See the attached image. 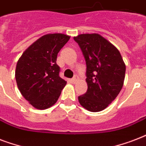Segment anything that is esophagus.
<instances>
[{
  "mask_svg": "<svg viewBox=\"0 0 146 146\" xmlns=\"http://www.w3.org/2000/svg\"><path fill=\"white\" fill-rule=\"evenodd\" d=\"M70 81L73 82V83H75V82L77 81V76H74V77L70 80Z\"/></svg>",
  "mask_w": 146,
  "mask_h": 146,
  "instance_id": "esophagus-1",
  "label": "esophagus"
}]
</instances>
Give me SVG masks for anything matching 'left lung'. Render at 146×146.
<instances>
[{"mask_svg":"<svg viewBox=\"0 0 146 146\" xmlns=\"http://www.w3.org/2000/svg\"><path fill=\"white\" fill-rule=\"evenodd\" d=\"M86 63L87 92L78 97L80 104L92 112L105 109L120 93L126 65L118 49L97 33L73 38Z\"/></svg>","mask_w":146,"mask_h":146,"instance_id":"left-lung-1","label":"left lung"}]
</instances>
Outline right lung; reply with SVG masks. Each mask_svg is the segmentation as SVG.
<instances>
[{
	"label": "right lung",
	"instance_id": "obj_1",
	"mask_svg": "<svg viewBox=\"0 0 146 146\" xmlns=\"http://www.w3.org/2000/svg\"><path fill=\"white\" fill-rule=\"evenodd\" d=\"M70 36L62 33L47 34L31 44L17 64L15 78L24 98L35 108L53 106L66 81L60 77L56 63L57 54Z\"/></svg>",
	"mask_w": 146,
	"mask_h": 146
}]
</instances>
